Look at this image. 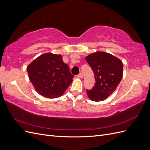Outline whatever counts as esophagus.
Returning <instances> with one entry per match:
<instances>
[{"instance_id":"34e87169","label":"esophagus","mask_w":150,"mask_h":150,"mask_svg":"<svg viewBox=\"0 0 150 150\" xmlns=\"http://www.w3.org/2000/svg\"><path fill=\"white\" fill-rule=\"evenodd\" d=\"M77 77H78V78H83V76L82 73H79L78 75H77Z\"/></svg>"}]
</instances>
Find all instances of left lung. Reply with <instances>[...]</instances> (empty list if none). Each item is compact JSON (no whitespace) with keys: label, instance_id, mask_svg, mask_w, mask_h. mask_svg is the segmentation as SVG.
Listing matches in <instances>:
<instances>
[{"label":"left lung","instance_id":"8db88e82","mask_svg":"<svg viewBox=\"0 0 150 150\" xmlns=\"http://www.w3.org/2000/svg\"><path fill=\"white\" fill-rule=\"evenodd\" d=\"M86 61L91 67L96 82L91 89H86L90 99L101 101L110 96L122 78V63L118 58L98 51L89 54Z\"/></svg>","mask_w":150,"mask_h":150}]
</instances>
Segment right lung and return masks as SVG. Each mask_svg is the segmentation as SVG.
Returning <instances> with one entry per match:
<instances>
[{
  "mask_svg": "<svg viewBox=\"0 0 150 150\" xmlns=\"http://www.w3.org/2000/svg\"><path fill=\"white\" fill-rule=\"evenodd\" d=\"M30 82L39 94L47 98H58L64 94L74 76L62 61L60 54H44L27 67Z\"/></svg>",
  "mask_w": 150,
  "mask_h": 150,
  "instance_id": "right-lung-1",
  "label": "right lung"
}]
</instances>
